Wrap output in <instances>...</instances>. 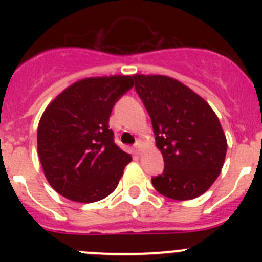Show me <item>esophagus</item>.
<instances>
[{
	"mask_svg": "<svg viewBox=\"0 0 262 262\" xmlns=\"http://www.w3.org/2000/svg\"><path fill=\"white\" fill-rule=\"evenodd\" d=\"M134 148H135L136 154H139V152H140V148H142V142H140V140H138V142L134 144Z\"/></svg>",
	"mask_w": 262,
	"mask_h": 262,
	"instance_id": "34e87169",
	"label": "esophagus"
}]
</instances>
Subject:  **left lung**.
I'll list each match as a JSON object with an SVG mask.
<instances>
[{"mask_svg":"<svg viewBox=\"0 0 262 262\" xmlns=\"http://www.w3.org/2000/svg\"><path fill=\"white\" fill-rule=\"evenodd\" d=\"M134 81L165 165L161 174L152 177V185L172 200L200 196L221 174L226 159V135L216 114L174 78L135 75Z\"/></svg>","mask_w":262,"mask_h":262,"instance_id":"obj_1","label":"left lung"}]
</instances>
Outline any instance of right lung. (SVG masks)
<instances>
[{"instance_id": "right-lung-1", "label": "right lung", "mask_w": 262, "mask_h": 262, "mask_svg": "<svg viewBox=\"0 0 262 262\" xmlns=\"http://www.w3.org/2000/svg\"><path fill=\"white\" fill-rule=\"evenodd\" d=\"M133 86L134 76L85 78L47 106L38 126V154L60 195L92 203L115 190L131 156L115 144L108 118Z\"/></svg>"}]
</instances>
